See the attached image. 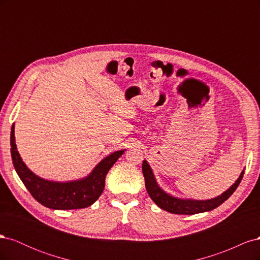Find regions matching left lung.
Listing matches in <instances>:
<instances>
[{
  "mask_svg": "<svg viewBox=\"0 0 260 260\" xmlns=\"http://www.w3.org/2000/svg\"><path fill=\"white\" fill-rule=\"evenodd\" d=\"M142 171L145 179V187L149 198H151L156 205L160 207L161 209L177 215H194L217 208L218 206L221 205L223 202L229 199L233 194V192L237 190V187L239 186L244 175L243 170L238 180L221 195L210 200L199 201L191 199H179L176 198V196L168 194L167 192H165L158 185V183H157L155 176L153 174V170L146 160H143Z\"/></svg>",
  "mask_w": 260,
  "mask_h": 260,
  "instance_id": "8db88e82",
  "label": "left lung"
}]
</instances>
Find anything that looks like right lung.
Here are the masks:
<instances>
[{"instance_id": "right-lung-1", "label": "right lung", "mask_w": 260, "mask_h": 260, "mask_svg": "<svg viewBox=\"0 0 260 260\" xmlns=\"http://www.w3.org/2000/svg\"><path fill=\"white\" fill-rule=\"evenodd\" d=\"M11 146L15 170L30 194L43 206L59 210L81 209L95 203L105 187L107 172L125 151L121 149L106 156L88 176L82 179L58 182L35 175L22 161L15 143V123H13L11 131Z\"/></svg>"}]
</instances>
